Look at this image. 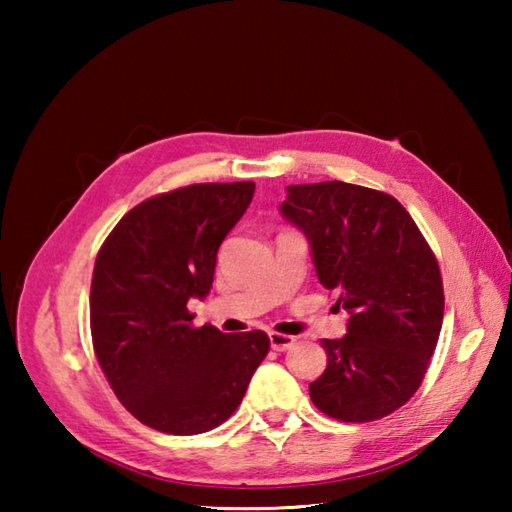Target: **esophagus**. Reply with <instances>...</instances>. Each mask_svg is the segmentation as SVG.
<instances>
[{
	"label": "esophagus",
	"mask_w": 512,
	"mask_h": 512,
	"mask_svg": "<svg viewBox=\"0 0 512 512\" xmlns=\"http://www.w3.org/2000/svg\"><path fill=\"white\" fill-rule=\"evenodd\" d=\"M268 339H270V347H273V350H277V352H286V350H290L292 345H295V339H292V336L279 334V332H270Z\"/></svg>",
	"instance_id": "esophagus-1"
}]
</instances>
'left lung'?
<instances>
[{"instance_id": "obj_1", "label": "left lung", "mask_w": 512, "mask_h": 512, "mask_svg": "<svg viewBox=\"0 0 512 512\" xmlns=\"http://www.w3.org/2000/svg\"><path fill=\"white\" fill-rule=\"evenodd\" d=\"M281 213L308 237L312 264L350 314L343 339H323L314 407L343 422L389 416L416 394L436 350L442 277L427 239L396 198L358 184H290Z\"/></svg>"}]
</instances>
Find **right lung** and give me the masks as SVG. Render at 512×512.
<instances>
[{
  "label": "right lung",
  "mask_w": 512,
  "mask_h": 512,
  "mask_svg": "<svg viewBox=\"0 0 512 512\" xmlns=\"http://www.w3.org/2000/svg\"><path fill=\"white\" fill-rule=\"evenodd\" d=\"M255 182L191 184L134 206L96 255L90 328L123 407L147 427L195 436L220 427L268 354L266 332L193 328L189 299L213 286L217 250Z\"/></svg>",
  "instance_id": "obj_1"
}]
</instances>
